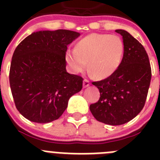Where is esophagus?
Wrapping results in <instances>:
<instances>
[{"instance_id":"esophagus-1","label":"esophagus","mask_w":160,"mask_h":160,"mask_svg":"<svg viewBox=\"0 0 160 160\" xmlns=\"http://www.w3.org/2000/svg\"><path fill=\"white\" fill-rule=\"evenodd\" d=\"M90 82H89L87 79H84V81H83V87H84V88L88 87L89 86H90Z\"/></svg>"}]
</instances>
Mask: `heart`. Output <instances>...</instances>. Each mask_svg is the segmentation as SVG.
I'll use <instances>...</instances> for the list:
<instances>
[{"label":"heart","instance_id":"obj_1","mask_svg":"<svg viewBox=\"0 0 160 160\" xmlns=\"http://www.w3.org/2000/svg\"><path fill=\"white\" fill-rule=\"evenodd\" d=\"M124 53V44L116 35L91 33L79 41L74 50L66 53V61L73 73L87 68L98 78H107L118 70Z\"/></svg>","mask_w":160,"mask_h":160}]
</instances>
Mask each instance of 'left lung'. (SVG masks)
<instances>
[{
	"instance_id": "8db88e82",
	"label": "left lung",
	"mask_w": 160,
	"mask_h": 160,
	"mask_svg": "<svg viewBox=\"0 0 160 160\" xmlns=\"http://www.w3.org/2000/svg\"><path fill=\"white\" fill-rule=\"evenodd\" d=\"M122 37V62L112 75L92 84L99 90V100L90 106V112L99 122L122 125L142 110L152 78L149 58L143 46L128 31L116 29Z\"/></svg>"
}]
</instances>
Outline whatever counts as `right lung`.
<instances>
[{"mask_svg":"<svg viewBox=\"0 0 160 160\" xmlns=\"http://www.w3.org/2000/svg\"><path fill=\"white\" fill-rule=\"evenodd\" d=\"M79 36L66 29L36 31L17 46L9 84L18 111L31 122L60 118L70 97L82 88V78L66 69L67 46Z\"/></svg>","mask_w":160,"mask_h":160,"instance_id":"right-lung-1","label":"right lung"}]
</instances>
